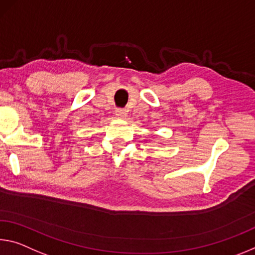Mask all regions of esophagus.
Instances as JSON below:
<instances>
[{"mask_svg":"<svg viewBox=\"0 0 255 255\" xmlns=\"http://www.w3.org/2000/svg\"><path fill=\"white\" fill-rule=\"evenodd\" d=\"M116 116L118 117L119 119H126L127 112H126V110H124V109H117Z\"/></svg>","mask_w":255,"mask_h":255,"instance_id":"34e87169","label":"esophagus"}]
</instances>
